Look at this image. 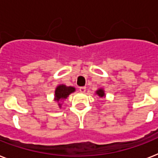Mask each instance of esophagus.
<instances>
[{
  "label": "esophagus",
  "mask_w": 158,
  "mask_h": 158,
  "mask_svg": "<svg viewBox=\"0 0 158 158\" xmlns=\"http://www.w3.org/2000/svg\"><path fill=\"white\" fill-rule=\"evenodd\" d=\"M79 90L80 92H86V87H80L79 88Z\"/></svg>",
  "instance_id": "esophagus-1"
}]
</instances>
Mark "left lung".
Segmentation results:
<instances>
[{
    "instance_id": "1",
    "label": "left lung",
    "mask_w": 158,
    "mask_h": 158,
    "mask_svg": "<svg viewBox=\"0 0 158 158\" xmlns=\"http://www.w3.org/2000/svg\"><path fill=\"white\" fill-rule=\"evenodd\" d=\"M97 94L101 97H103L105 96V93H104V91L102 89H99V90L97 92Z\"/></svg>"
}]
</instances>
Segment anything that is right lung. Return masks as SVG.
Masks as SVG:
<instances>
[{
	"label": "right lung",
	"instance_id": "add662e5",
	"mask_svg": "<svg viewBox=\"0 0 158 158\" xmlns=\"http://www.w3.org/2000/svg\"><path fill=\"white\" fill-rule=\"evenodd\" d=\"M75 88L73 87H66V85H59L55 91V100L59 101L60 100L65 99L72 92H75ZM61 107V104H58Z\"/></svg>",
	"mask_w": 158,
	"mask_h": 158
}]
</instances>
